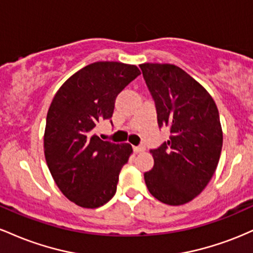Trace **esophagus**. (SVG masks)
<instances>
[{
  "label": "esophagus",
  "instance_id": "34e87169",
  "mask_svg": "<svg viewBox=\"0 0 253 253\" xmlns=\"http://www.w3.org/2000/svg\"><path fill=\"white\" fill-rule=\"evenodd\" d=\"M133 150H134L135 153L144 152V151H145V146H143V145H140V146H134V147H133Z\"/></svg>",
  "mask_w": 253,
  "mask_h": 253
}]
</instances>
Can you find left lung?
Here are the masks:
<instances>
[{
  "mask_svg": "<svg viewBox=\"0 0 253 253\" xmlns=\"http://www.w3.org/2000/svg\"><path fill=\"white\" fill-rule=\"evenodd\" d=\"M156 103L159 127L170 139L151 150L155 165L144 173L151 195L170 206L191 201L213 177L222 149L216 104L190 75L173 64L140 65Z\"/></svg>",
  "mask_w": 253,
  "mask_h": 253,
  "instance_id": "8db88e82",
  "label": "left lung"
}]
</instances>
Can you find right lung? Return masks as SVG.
<instances>
[{
    "mask_svg": "<svg viewBox=\"0 0 253 253\" xmlns=\"http://www.w3.org/2000/svg\"><path fill=\"white\" fill-rule=\"evenodd\" d=\"M139 75L129 64H89L66 80L52 100L43 134L46 163L64 196L80 207H101L117 193L132 146L101 140L95 127L112 118L119 92Z\"/></svg>",
    "mask_w": 253,
    "mask_h": 253,
    "instance_id": "1",
    "label": "right lung"
}]
</instances>
